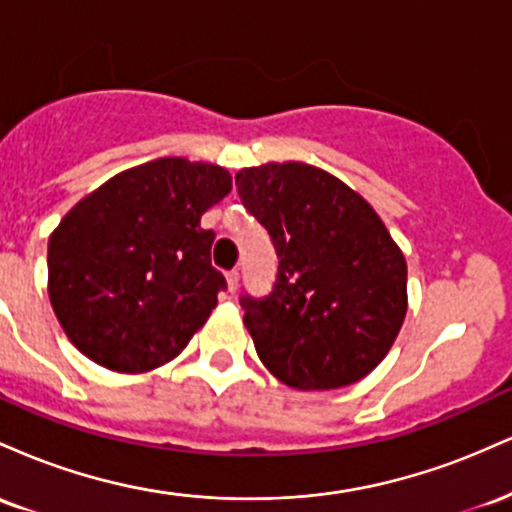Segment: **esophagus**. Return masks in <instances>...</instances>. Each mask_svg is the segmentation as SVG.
<instances>
[{
    "mask_svg": "<svg viewBox=\"0 0 512 512\" xmlns=\"http://www.w3.org/2000/svg\"><path fill=\"white\" fill-rule=\"evenodd\" d=\"M238 281H240V274L236 272V269H233V272H228V274H226V284H228V291H231V293H236V289H238Z\"/></svg>",
    "mask_w": 512,
    "mask_h": 512,
    "instance_id": "34e87169",
    "label": "esophagus"
}]
</instances>
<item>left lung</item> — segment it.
<instances>
[{
	"label": "left lung",
	"instance_id": "obj_1",
	"mask_svg": "<svg viewBox=\"0 0 512 512\" xmlns=\"http://www.w3.org/2000/svg\"><path fill=\"white\" fill-rule=\"evenodd\" d=\"M236 187L279 257L272 293L240 298L260 361L296 390L366 378L407 315V260L383 219L308 163L243 168Z\"/></svg>",
	"mask_w": 512,
	"mask_h": 512
}]
</instances>
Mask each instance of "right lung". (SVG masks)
Wrapping results in <instances>:
<instances>
[{
	"label": "right lung",
	"instance_id": "1",
	"mask_svg": "<svg viewBox=\"0 0 512 512\" xmlns=\"http://www.w3.org/2000/svg\"><path fill=\"white\" fill-rule=\"evenodd\" d=\"M216 163L156 158L103 182L48 240V293L64 334L115 373H149L185 349L219 303L214 231L202 214L231 192Z\"/></svg>",
	"mask_w": 512,
	"mask_h": 512
}]
</instances>
